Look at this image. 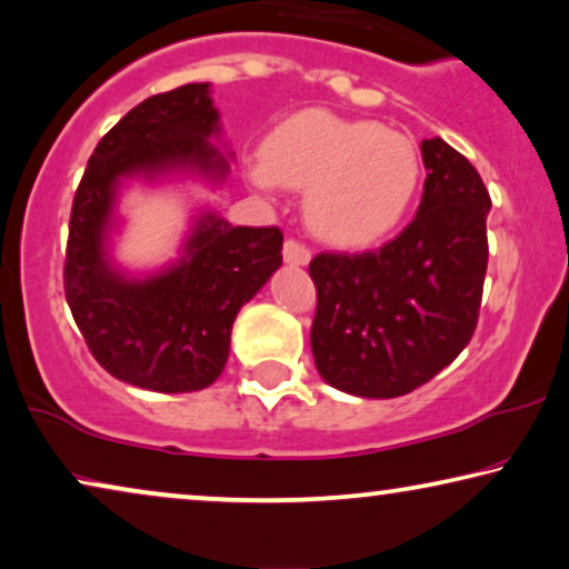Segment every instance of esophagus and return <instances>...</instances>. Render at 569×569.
<instances>
[{"mask_svg":"<svg viewBox=\"0 0 569 569\" xmlns=\"http://www.w3.org/2000/svg\"><path fill=\"white\" fill-rule=\"evenodd\" d=\"M283 260L288 262V266H309L311 252H309L307 244L299 242V239H286Z\"/></svg>","mask_w":569,"mask_h":569,"instance_id":"34e87169","label":"esophagus"}]
</instances>
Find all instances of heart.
Returning <instances> with one entry per match:
<instances>
[{"label":"heart","instance_id":"b5f03b06","mask_svg":"<svg viewBox=\"0 0 569 569\" xmlns=\"http://www.w3.org/2000/svg\"><path fill=\"white\" fill-rule=\"evenodd\" d=\"M244 170L260 190H307V219L327 242L366 247L405 221L422 164L399 131L311 108L283 118Z\"/></svg>","mask_w":569,"mask_h":569}]
</instances>
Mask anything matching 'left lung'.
I'll list each match as a JSON object with an SVG mask.
<instances>
[{
	"mask_svg": "<svg viewBox=\"0 0 569 569\" xmlns=\"http://www.w3.org/2000/svg\"><path fill=\"white\" fill-rule=\"evenodd\" d=\"M428 178L418 216L376 252H322L311 353L330 387L391 399L433 379L467 348L487 273L482 178L443 139L422 141Z\"/></svg>",
	"mask_w": 569,
	"mask_h": 569,
	"instance_id": "8db88e82",
	"label": "left lung"
}]
</instances>
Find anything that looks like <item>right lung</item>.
Segmentation results:
<instances>
[{"label": "right lung", "mask_w": 569, "mask_h": 569, "mask_svg": "<svg viewBox=\"0 0 569 569\" xmlns=\"http://www.w3.org/2000/svg\"><path fill=\"white\" fill-rule=\"evenodd\" d=\"M219 110L211 84H182L143 100L102 136L87 162L69 219L63 291L90 353L110 376L164 395L219 379L237 311L283 262L278 227H231L203 211L178 262L133 278L113 266L108 237L126 180L172 172L221 182L227 157L213 147Z\"/></svg>", "instance_id": "1"}]
</instances>
